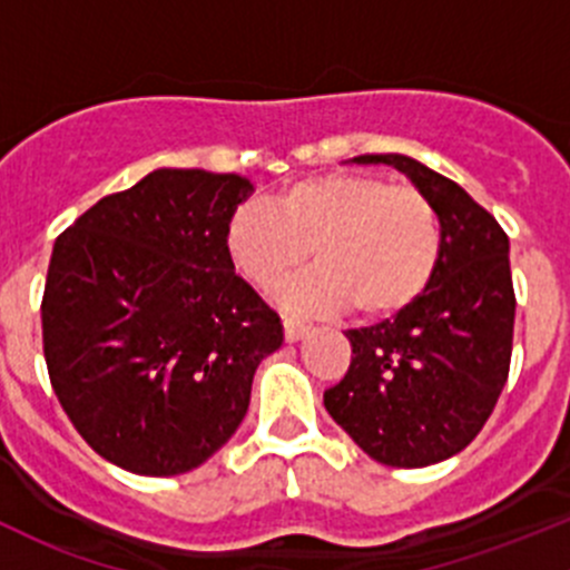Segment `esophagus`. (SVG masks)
<instances>
[{
  "label": "esophagus",
  "instance_id": "1",
  "mask_svg": "<svg viewBox=\"0 0 570 570\" xmlns=\"http://www.w3.org/2000/svg\"><path fill=\"white\" fill-rule=\"evenodd\" d=\"M308 331H312V325H306V322L292 320V317L284 320V336H286V342H301V338L306 336Z\"/></svg>",
  "mask_w": 570,
  "mask_h": 570
}]
</instances>
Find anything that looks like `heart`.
<instances>
[{"label": "heart", "instance_id": "heart-1", "mask_svg": "<svg viewBox=\"0 0 570 570\" xmlns=\"http://www.w3.org/2000/svg\"><path fill=\"white\" fill-rule=\"evenodd\" d=\"M228 262L258 289L284 284L314 258L320 267L281 289L295 312H336L353 303L366 320L405 312L441 262L439 212L424 193L370 174H325L281 189L273 209L239 204L228 215Z\"/></svg>", "mask_w": 570, "mask_h": 570}]
</instances>
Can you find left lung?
I'll list each match as a JSON object with an SVG mask.
<instances>
[{
  "label": "left lung",
  "instance_id": "left-lung-1",
  "mask_svg": "<svg viewBox=\"0 0 570 570\" xmlns=\"http://www.w3.org/2000/svg\"><path fill=\"white\" fill-rule=\"evenodd\" d=\"M353 163L392 165L428 195L439 212L441 262L413 306L344 333L353 361L325 392V407L372 461L422 469L465 450L508 383L510 239L461 184L405 154H364Z\"/></svg>",
  "mask_w": 570,
  "mask_h": 570
}]
</instances>
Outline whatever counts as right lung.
Listing matches in <instances>:
<instances>
[{
	"label": "right lung",
	"instance_id": "right-lung-1",
	"mask_svg": "<svg viewBox=\"0 0 570 570\" xmlns=\"http://www.w3.org/2000/svg\"><path fill=\"white\" fill-rule=\"evenodd\" d=\"M250 195L245 176L159 168L57 237L40 306L51 389L79 435L131 474L209 461L284 342L223 243Z\"/></svg>",
	"mask_w": 570,
	"mask_h": 570
}]
</instances>
